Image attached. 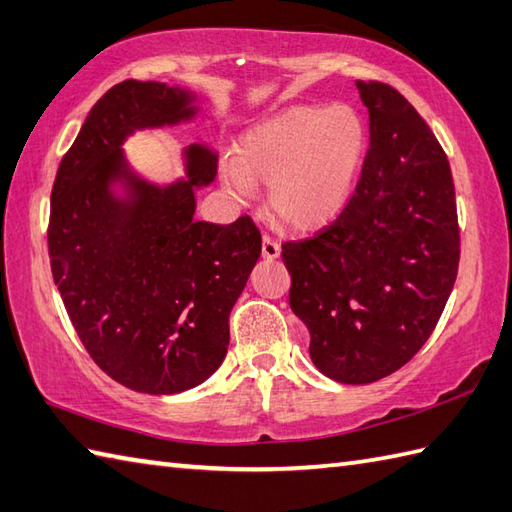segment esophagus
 Returning <instances> with one entry per match:
<instances>
[{
    "label": "esophagus",
    "mask_w": 512,
    "mask_h": 512,
    "mask_svg": "<svg viewBox=\"0 0 512 512\" xmlns=\"http://www.w3.org/2000/svg\"><path fill=\"white\" fill-rule=\"evenodd\" d=\"M280 256V245L274 241L271 236H263V258L267 260H276Z\"/></svg>",
    "instance_id": "34e87169"
}]
</instances>
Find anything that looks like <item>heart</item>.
I'll use <instances>...</instances> for the list:
<instances>
[{
  "instance_id": "b5f03b06",
  "label": "heart",
  "mask_w": 512,
  "mask_h": 512,
  "mask_svg": "<svg viewBox=\"0 0 512 512\" xmlns=\"http://www.w3.org/2000/svg\"><path fill=\"white\" fill-rule=\"evenodd\" d=\"M366 124L348 105L289 107L254 124L221 173L236 197L269 184V210L293 230L333 221L355 190L366 155Z\"/></svg>"
}]
</instances>
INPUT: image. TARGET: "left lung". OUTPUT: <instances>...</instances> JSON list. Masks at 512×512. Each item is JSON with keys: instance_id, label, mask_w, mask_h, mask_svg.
<instances>
[{"instance_id": "left-lung-1", "label": "left lung", "mask_w": 512, "mask_h": 512, "mask_svg": "<svg viewBox=\"0 0 512 512\" xmlns=\"http://www.w3.org/2000/svg\"><path fill=\"white\" fill-rule=\"evenodd\" d=\"M370 149L342 214L282 245L291 311L328 379L379 381L434 331L458 276L460 230L447 155L396 89L357 81Z\"/></svg>"}]
</instances>
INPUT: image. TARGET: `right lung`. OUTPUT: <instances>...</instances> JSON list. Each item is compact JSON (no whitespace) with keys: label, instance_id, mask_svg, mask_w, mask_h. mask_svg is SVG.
I'll list each match as a JSON object with an SVG mask.
<instances>
[{"label":"right lung","instance_id":"1","mask_svg":"<svg viewBox=\"0 0 512 512\" xmlns=\"http://www.w3.org/2000/svg\"><path fill=\"white\" fill-rule=\"evenodd\" d=\"M197 100L157 81L113 85L52 188L48 249L67 315L100 370L144 394L184 392L217 372L263 247L249 217L195 219L197 190L217 177L208 144L186 146V177L168 184L144 179L122 151L135 131L190 122Z\"/></svg>","mask_w":512,"mask_h":512}]
</instances>
